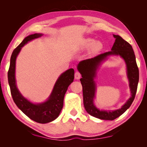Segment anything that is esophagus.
I'll list each match as a JSON object with an SVG mask.
<instances>
[{"mask_svg": "<svg viewBox=\"0 0 147 147\" xmlns=\"http://www.w3.org/2000/svg\"><path fill=\"white\" fill-rule=\"evenodd\" d=\"M74 76H75V79L78 80V79H80V78H81V74L78 71H76V72H75Z\"/></svg>", "mask_w": 147, "mask_h": 147, "instance_id": "obj_1", "label": "esophagus"}]
</instances>
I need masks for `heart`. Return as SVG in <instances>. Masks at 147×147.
Segmentation results:
<instances>
[{
  "mask_svg": "<svg viewBox=\"0 0 147 147\" xmlns=\"http://www.w3.org/2000/svg\"><path fill=\"white\" fill-rule=\"evenodd\" d=\"M83 46L87 48L92 47V50L94 51H99L102 48V45L100 42L96 43L94 40L92 38H87L84 40L83 42Z\"/></svg>",
  "mask_w": 147,
  "mask_h": 147,
  "instance_id": "b5f03b06",
  "label": "heart"
}]
</instances>
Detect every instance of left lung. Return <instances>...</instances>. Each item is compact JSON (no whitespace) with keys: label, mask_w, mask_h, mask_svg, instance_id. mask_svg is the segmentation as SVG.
Here are the masks:
<instances>
[{"label":"left lung","mask_w":147,"mask_h":147,"mask_svg":"<svg viewBox=\"0 0 147 147\" xmlns=\"http://www.w3.org/2000/svg\"><path fill=\"white\" fill-rule=\"evenodd\" d=\"M115 42L112 51L105 52L94 57L81 61L78 70L82 74L80 82L83 87V104L86 112L91 116L105 120H113L119 117L129 108L134 101L139 79V69L132 46L118 35H113ZM119 55L125 59L127 65L128 77L130 81L131 97L119 109L114 111H102L97 109L93 104L95 91V84L93 80L97 67L108 55Z\"/></svg>","instance_id":"8db88e82"}]
</instances>
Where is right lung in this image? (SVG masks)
<instances>
[{
	"label": "right lung",
	"mask_w": 147,
	"mask_h": 147,
	"mask_svg": "<svg viewBox=\"0 0 147 147\" xmlns=\"http://www.w3.org/2000/svg\"><path fill=\"white\" fill-rule=\"evenodd\" d=\"M41 34H34L26 37L23 41L13 50L8 71V80L11 94L15 103L26 116L38 123H47L58 117L63 107L64 98L70 84L74 79V70L70 69L61 74L57 80L51 96L45 102L34 104L21 94L18 90L15 80V64L16 57L21 48L29 41L41 37Z\"/></svg>",
	"instance_id": "right-lung-1"
}]
</instances>
